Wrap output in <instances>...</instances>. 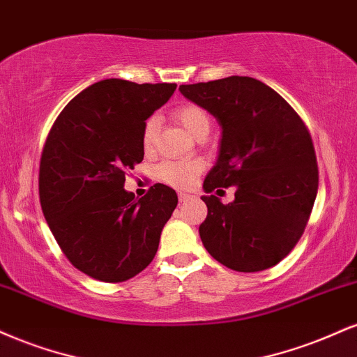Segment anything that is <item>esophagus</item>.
I'll use <instances>...</instances> for the list:
<instances>
[{
    "label": "esophagus",
    "instance_id": "obj_1",
    "mask_svg": "<svg viewBox=\"0 0 357 357\" xmlns=\"http://www.w3.org/2000/svg\"><path fill=\"white\" fill-rule=\"evenodd\" d=\"M188 199H190V195L185 194V192H180V194H178V200H180V202H187Z\"/></svg>",
    "mask_w": 357,
    "mask_h": 357
}]
</instances>
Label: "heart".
<instances>
[{"instance_id":"heart-1","label":"heart","mask_w":357,"mask_h":357,"mask_svg":"<svg viewBox=\"0 0 357 357\" xmlns=\"http://www.w3.org/2000/svg\"><path fill=\"white\" fill-rule=\"evenodd\" d=\"M172 119L178 121L188 133H192L195 138L202 135L204 132H208L211 127V116L204 110L200 105L195 103H183L174 108ZM158 137V119L157 116H149L145 120L144 128H142V146L146 153H152L157 146ZM204 170V162L199 158L192 160H167L158 165V178L169 183L172 187L187 188L195 182L200 172Z\"/></svg>"}]
</instances>
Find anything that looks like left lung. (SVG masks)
<instances>
[{
    "label": "left lung",
    "mask_w": 357,
    "mask_h": 357,
    "mask_svg": "<svg viewBox=\"0 0 357 357\" xmlns=\"http://www.w3.org/2000/svg\"><path fill=\"white\" fill-rule=\"evenodd\" d=\"M180 91L222 127L219 158L204 190L237 188L232 204L202 197L204 247L232 271L271 269L294 249L311 217L319 187L311 133L278 91L255 78L180 85Z\"/></svg>",
    "instance_id": "8db88e82"
}]
</instances>
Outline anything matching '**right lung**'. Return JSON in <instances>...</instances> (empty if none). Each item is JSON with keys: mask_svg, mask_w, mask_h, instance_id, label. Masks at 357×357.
Returning <instances> with one entry per match:
<instances>
[{"mask_svg": "<svg viewBox=\"0 0 357 357\" xmlns=\"http://www.w3.org/2000/svg\"><path fill=\"white\" fill-rule=\"evenodd\" d=\"M175 83L102 79L63 108L40 160L41 211L66 259L103 282L135 278L153 261L177 207L174 188L155 183L135 200L125 175L144 160L145 120Z\"/></svg>", "mask_w": 357, "mask_h": 357, "instance_id": "add662e5", "label": "right lung"}]
</instances>
